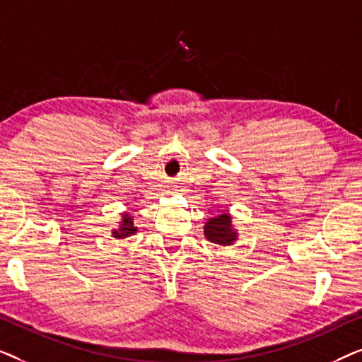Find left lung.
<instances>
[{
	"label": "left lung",
	"mask_w": 362,
	"mask_h": 362,
	"mask_svg": "<svg viewBox=\"0 0 362 362\" xmlns=\"http://www.w3.org/2000/svg\"><path fill=\"white\" fill-rule=\"evenodd\" d=\"M204 234L207 240L214 242V244L221 245H230L235 240V232L232 230L230 216L221 214L214 217V219L207 221L204 227Z\"/></svg>",
	"instance_id": "8db88e82"
}]
</instances>
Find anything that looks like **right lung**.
<instances>
[{"label": "right lung", "mask_w": 362, "mask_h": 362, "mask_svg": "<svg viewBox=\"0 0 362 362\" xmlns=\"http://www.w3.org/2000/svg\"><path fill=\"white\" fill-rule=\"evenodd\" d=\"M135 232H136V227L133 226V222H132V217L128 216V214H125V216H123V221H122V226H120V229L113 232V235L118 237V239H122V237L132 235V234H135Z\"/></svg>", "instance_id": "obj_1"}]
</instances>
